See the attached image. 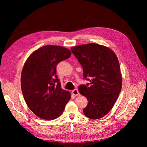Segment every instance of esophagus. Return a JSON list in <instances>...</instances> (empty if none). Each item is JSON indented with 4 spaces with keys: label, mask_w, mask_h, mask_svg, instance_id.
<instances>
[{
    "label": "esophagus",
    "mask_w": 147,
    "mask_h": 147,
    "mask_svg": "<svg viewBox=\"0 0 147 147\" xmlns=\"http://www.w3.org/2000/svg\"><path fill=\"white\" fill-rule=\"evenodd\" d=\"M72 94L75 96H78L80 94V93H79V91L77 89H75V90H74L72 91Z\"/></svg>",
    "instance_id": "esophagus-1"
}]
</instances>
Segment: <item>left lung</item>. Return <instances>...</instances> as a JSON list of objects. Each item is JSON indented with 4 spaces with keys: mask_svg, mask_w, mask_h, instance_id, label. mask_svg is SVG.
Masks as SVG:
<instances>
[{
    "mask_svg": "<svg viewBox=\"0 0 147 147\" xmlns=\"http://www.w3.org/2000/svg\"><path fill=\"white\" fill-rule=\"evenodd\" d=\"M71 51L82 66L83 79L90 82L78 87L88 101L83 113L90 119H99L112 109L121 90L117 57L110 48L96 43L74 47Z\"/></svg>",
    "mask_w": 147,
    "mask_h": 147,
    "instance_id": "8db88e82",
    "label": "left lung"
}]
</instances>
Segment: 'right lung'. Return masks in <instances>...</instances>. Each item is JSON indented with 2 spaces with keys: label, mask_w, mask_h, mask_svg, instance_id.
<instances>
[{
  "label": "right lung",
  "mask_w": 147,
  "mask_h": 147,
  "mask_svg": "<svg viewBox=\"0 0 147 147\" xmlns=\"http://www.w3.org/2000/svg\"><path fill=\"white\" fill-rule=\"evenodd\" d=\"M71 56L69 49L46 45L33 52L22 70L21 86L26 104L37 117L51 120L63 113L70 99L69 91L61 88L56 66Z\"/></svg>",
  "instance_id": "obj_1"
}]
</instances>
